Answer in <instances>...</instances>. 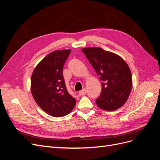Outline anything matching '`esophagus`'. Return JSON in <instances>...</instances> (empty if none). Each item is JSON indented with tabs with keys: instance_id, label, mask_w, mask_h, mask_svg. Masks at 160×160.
Segmentation results:
<instances>
[{
	"instance_id": "esophagus-1",
	"label": "esophagus",
	"mask_w": 160,
	"mask_h": 160,
	"mask_svg": "<svg viewBox=\"0 0 160 160\" xmlns=\"http://www.w3.org/2000/svg\"><path fill=\"white\" fill-rule=\"evenodd\" d=\"M86 92H87L85 88H84V89H82L81 91L79 92V94H80V96H82V95H85V94H86Z\"/></svg>"
}]
</instances>
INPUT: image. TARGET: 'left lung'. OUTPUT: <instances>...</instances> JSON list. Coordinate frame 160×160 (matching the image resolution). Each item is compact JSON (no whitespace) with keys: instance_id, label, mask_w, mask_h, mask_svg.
<instances>
[{"instance_id":"left-lung-1","label":"left lung","mask_w":160,"mask_h":160,"mask_svg":"<svg viewBox=\"0 0 160 160\" xmlns=\"http://www.w3.org/2000/svg\"><path fill=\"white\" fill-rule=\"evenodd\" d=\"M82 51L102 81V92L96 99L101 109L113 111L128 99L132 86L130 68L120 56L100 48H86Z\"/></svg>"}]
</instances>
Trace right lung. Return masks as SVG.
<instances>
[{
  "mask_svg": "<svg viewBox=\"0 0 160 160\" xmlns=\"http://www.w3.org/2000/svg\"><path fill=\"white\" fill-rule=\"evenodd\" d=\"M70 50H55L36 66L31 77V92L42 109L54 117L68 114L76 105V99L66 89L63 67Z\"/></svg>",
  "mask_w": 160,
  "mask_h": 160,
  "instance_id": "1",
  "label": "right lung"
}]
</instances>
